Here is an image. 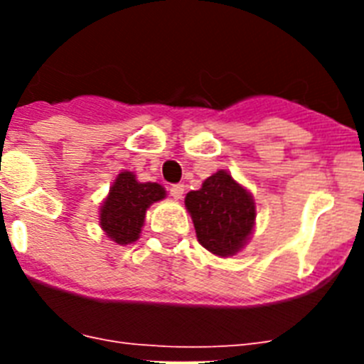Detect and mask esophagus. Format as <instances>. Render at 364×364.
Masks as SVG:
<instances>
[{"label":"esophagus","mask_w":364,"mask_h":364,"mask_svg":"<svg viewBox=\"0 0 364 364\" xmlns=\"http://www.w3.org/2000/svg\"><path fill=\"white\" fill-rule=\"evenodd\" d=\"M169 193H171L173 198H182V195H184V184H173L171 188H169Z\"/></svg>","instance_id":"34e87169"}]
</instances>
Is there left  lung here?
Masks as SVG:
<instances>
[{
    "mask_svg": "<svg viewBox=\"0 0 364 364\" xmlns=\"http://www.w3.org/2000/svg\"><path fill=\"white\" fill-rule=\"evenodd\" d=\"M197 239L208 252L231 257L247 242L255 224L253 197L220 169L208 176L198 191L186 195Z\"/></svg>",
    "mask_w": 364,
    "mask_h": 364,
    "instance_id": "obj_1",
    "label": "left lung"
}]
</instances>
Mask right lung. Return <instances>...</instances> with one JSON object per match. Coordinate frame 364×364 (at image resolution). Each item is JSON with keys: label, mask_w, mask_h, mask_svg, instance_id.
Listing matches in <instances>:
<instances>
[{"label": "right lung", "mask_w": 364, "mask_h": 364, "mask_svg": "<svg viewBox=\"0 0 364 364\" xmlns=\"http://www.w3.org/2000/svg\"><path fill=\"white\" fill-rule=\"evenodd\" d=\"M166 197V189L156 182H138L131 171L117 176L100 210V226L117 244L138 240L146 211L153 202Z\"/></svg>", "instance_id": "right-lung-1"}]
</instances>
